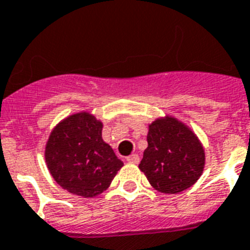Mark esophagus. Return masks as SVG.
I'll return each instance as SVG.
<instances>
[{"instance_id":"esophagus-1","label":"esophagus","mask_w":250,"mask_h":250,"mask_svg":"<svg viewBox=\"0 0 250 250\" xmlns=\"http://www.w3.org/2000/svg\"><path fill=\"white\" fill-rule=\"evenodd\" d=\"M127 161L131 163V164H138V163H140V157H138V155L133 154L131 155V156L127 157Z\"/></svg>"}]
</instances>
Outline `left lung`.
Returning a JSON list of instances; mask_svg holds the SVG:
<instances>
[{"label":"left lung","instance_id":"1","mask_svg":"<svg viewBox=\"0 0 250 250\" xmlns=\"http://www.w3.org/2000/svg\"><path fill=\"white\" fill-rule=\"evenodd\" d=\"M147 144L138 167L157 192L177 194L200 179L205 148L183 122L171 115L156 118L148 125Z\"/></svg>","mask_w":250,"mask_h":250}]
</instances>
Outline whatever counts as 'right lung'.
<instances>
[{
  "mask_svg": "<svg viewBox=\"0 0 250 250\" xmlns=\"http://www.w3.org/2000/svg\"><path fill=\"white\" fill-rule=\"evenodd\" d=\"M103 123L89 112L71 114L50 132L45 164L67 192L93 198L108 189L123 161L102 137Z\"/></svg>",
  "mask_w": 250,
  "mask_h": 250,
  "instance_id": "1",
  "label": "right lung"
}]
</instances>
